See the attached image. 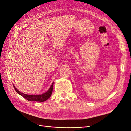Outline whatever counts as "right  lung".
Masks as SVG:
<instances>
[{"mask_svg":"<svg viewBox=\"0 0 131 131\" xmlns=\"http://www.w3.org/2000/svg\"><path fill=\"white\" fill-rule=\"evenodd\" d=\"M53 85V82L52 83V85H51V86H50V89L48 90V91H47L46 92L40 95H33V94L30 95V94H27L25 93H22L16 88L14 85L13 86L15 91H16L17 93H18L19 94H20L21 96H22L23 97L26 98L27 100L29 101H36V102H42L46 101L47 100H48V99L51 97V94H52V93Z\"/></svg>","mask_w":131,"mask_h":131,"instance_id":"obj_1","label":"right lung"}]
</instances>
